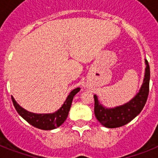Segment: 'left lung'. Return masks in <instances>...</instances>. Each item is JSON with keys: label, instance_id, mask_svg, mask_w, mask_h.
<instances>
[{"label": "left lung", "instance_id": "obj_1", "mask_svg": "<svg viewBox=\"0 0 158 158\" xmlns=\"http://www.w3.org/2000/svg\"><path fill=\"white\" fill-rule=\"evenodd\" d=\"M145 62L147 66L142 87L137 95L129 102L125 105L108 109L103 107L99 103L96 95L94 96V114L98 120L105 127L118 128L126 125L136 117L143 110L149 93L150 68L147 60H145Z\"/></svg>", "mask_w": 158, "mask_h": 158}]
</instances>
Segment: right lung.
Masks as SVG:
<instances>
[{
    "mask_svg": "<svg viewBox=\"0 0 158 158\" xmlns=\"http://www.w3.org/2000/svg\"><path fill=\"white\" fill-rule=\"evenodd\" d=\"M80 89L77 88L74 89L73 91L70 92L69 96L67 97V99L64 102L63 106L60 108L59 110L54 113L51 114H35V113L29 112L28 110H24L19 105L14 99L13 97H11L15 108L17 110V112L24 119V120L33 125L34 127L43 130H54L56 128L59 127L66 120L68 114H69V109L71 106L72 100L74 98V95L79 92Z\"/></svg>",
    "mask_w": 158,
    "mask_h": 158,
    "instance_id": "right-lung-1",
    "label": "right lung"
}]
</instances>
